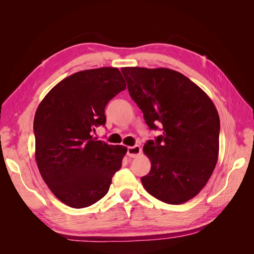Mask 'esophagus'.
<instances>
[{
	"label": "esophagus",
	"mask_w": 254,
	"mask_h": 254,
	"mask_svg": "<svg viewBox=\"0 0 254 254\" xmlns=\"http://www.w3.org/2000/svg\"><path fill=\"white\" fill-rule=\"evenodd\" d=\"M141 153V147L139 145H134V146H130V147L127 148V156L130 158H135Z\"/></svg>",
	"instance_id": "esophagus-1"
}]
</instances>
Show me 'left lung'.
Here are the masks:
<instances>
[{
    "label": "left lung",
    "mask_w": 254,
    "mask_h": 254,
    "mask_svg": "<svg viewBox=\"0 0 254 254\" xmlns=\"http://www.w3.org/2000/svg\"><path fill=\"white\" fill-rule=\"evenodd\" d=\"M122 73L146 124L163 130L143 147L151 162L143 187L165 203L187 202L204 188L217 163L216 108L196 83L171 68L122 67Z\"/></svg>",
    "instance_id": "1"
}]
</instances>
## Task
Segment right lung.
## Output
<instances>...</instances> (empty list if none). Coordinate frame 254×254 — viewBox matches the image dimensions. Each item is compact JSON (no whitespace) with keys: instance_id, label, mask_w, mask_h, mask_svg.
Instances as JSON below:
<instances>
[{"instance_id":"obj_1","label":"right lung","mask_w":254,"mask_h":254,"mask_svg":"<svg viewBox=\"0 0 254 254\" xmlns=\"http://www.w3.org/2000/svg\"><path fill=\"white\" fill-rule=\"evenodd\" d=\"M125 89L118 67L92 68L61 80L38 106L36 162L44 182L64 204L81 209L108 193L127 148L92 134L106 124L107 104Z\"/></svg>"}]
</instances>
